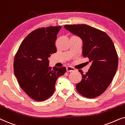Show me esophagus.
I'll use <instances>...</instances> for the list:
<instances>
[{
  "instance_id": "1",
  "label": "esophagus",
  "mask_w": 125,
  "mask_h": 125,
  "mask_svg": "<svg viewBox=\"0 0 125 125\" xmlns=\"http://www.w3.org/2000/svg\"><path fill=\"white\" fill-rule=\"evenodd\" d=\"M66 70H67V72H71V71H74L75 70V69L74 67H71V66H67L66 67Z\"/></svg>"
}]
</instances>
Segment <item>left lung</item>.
<instances>
[{
    "label": "left lung",
    "mask_w": 125,
    "mask_h": 125,
    "mask_svg": "<svg viewBox=\"0 0 125 125\" xmlns=\"http://www.w3.org/2000/svg\"><path fill=\"white\" fill-rule=\"evenodd\" d=\"M64 28L82 39L83 56L92 63L86 74L79 70L82 78L76 90L88 98L97 97L109 87L117 71L118 56L114 43L104 31L88 25H65Z\"/></svg>",
    "instance_id": "obj_1"
}]
</instances>
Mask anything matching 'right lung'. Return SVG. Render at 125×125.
Masks as SVG:
<instances>
[{"mask_svg": "<svg viewBox=\"0 0 125 125\" xmlns=\"http://www.w3.org/2000/svg\"><path fill=\"white\" fill-rule=\"evenodd\" d=\"M62 26L42 27L25 38L16 53L14 71L21 89L36 101L47 99L55 90L58 77L66 71L65 67H49L51 55L56 52V35Z\"/></svg>", "mask_w": 125, "mask_h": 125, "instance_id": "right-lung-1", "label": "right lung"}]
</instances>
